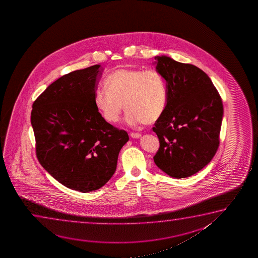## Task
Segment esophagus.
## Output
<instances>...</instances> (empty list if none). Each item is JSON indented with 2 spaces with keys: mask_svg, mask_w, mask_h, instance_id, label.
<instances>
[{
  "mask_svg": "<svg viewBox=\"0 0 258 258\" xmlns=\"http://www.w3.org/2000/svg\"><path fill=\"white\" fill-rule=\"evenodd\" d=\"M131 137L132 138H141V134H139V133H134V132H132V133H131Z\"/></svg>",
  "mask_w": 258,
  "mask_h": 258,
  "instance_id": "obj_1",
  "label": "esophagus"
}]
</instances>
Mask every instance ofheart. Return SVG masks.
<instances>
[{
  "mask_svg": "<svg viewBox=\"0 0 258 258\" xmlns=\"http://www.w3.org/2000/svg\"><path fill=\"white\" fill-rule=\"evenodd\" d=\"M106 88L96 92L93 103L110 123L120 120L124 106L131 125L154 123L166 109L167 86L158 71L120 69L107 77Z\"/></svg>",
  "mask_w": 258,
  "mask_h": 258,
  "instance_id": "obj_1",
  "label": "heart"
}]
</instances>
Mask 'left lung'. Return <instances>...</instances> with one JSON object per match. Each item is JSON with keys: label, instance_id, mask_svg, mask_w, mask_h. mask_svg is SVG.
Here are the masks:
<instances>
[{"label": "left lung", "instance_id": "left-lung-1", "mask_svg": "<svg viewBox=\"0 0 258 258\" xmlns=\"http://www.w3.org/2000/svg\"><path fill=\"white\" fill-rule=\"evenodd\" d=\"M155 60L156 70L166 81L167 102L152 127L159 141L153 159L169 176L186 178L208 165L218 151L222 99L199 68L165 55Z\"/></svg>", "mask_w": 258, "mask_h": 258}]
</instances>
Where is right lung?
<instances>
[{"mask_svg":"<svg viewBox=\"0 0 258 258\" xmlns=\"http://www.w3.org/2000/svg\"><path fill=\"white\" fill-rule=\"evenodd\" d=\"M100 65L72 71L36 99L31 122L40 165L65 187L83 193L97 190L111 179L127 141L96 109L93 98Z\"/></svg>","mask_w":258,"mask_h":258,"instance_id":"1","label":"right lung"}]
</instances>
